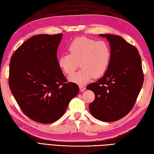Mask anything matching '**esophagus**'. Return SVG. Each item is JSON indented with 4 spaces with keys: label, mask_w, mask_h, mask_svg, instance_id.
Instances as JSON below:
<instances>
[{
    "label": "esophagus",
    "mask_w": 154,
    "mask_h": 154,
    "mask_svg": "<svg viewBox=\"0 0 154 154\" xmlns=\"http://www.w3.org/2000/svg\"><path fill=\"white\" fill-rule=\"evenodd\" d=\"M79 87H80V89L81 91H84L86 89V87L84 85H80Z\"/></svg>",
    "instance_id": "34e87169"
}]
</instances>
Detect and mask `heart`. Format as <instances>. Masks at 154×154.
I'll return each mask as SVG.
<instances>
[{"mask_svg":"<svg viewBox=\"0 0 154 154\" xmlns=\"http://www.w3.org/2000/svg\"><path fill=\"white\" fill-rule=\"evenodd\" d=\"M67 50L69 54L60 55L58 63L65 74H71L79 62L81 69L69 77L72 82L85 84L92 78L103 76L109 68L112 52L106 41H96L86 36L77 37L70 42Z\"/></svg>","mask_w":154,"mask_h":154,"instance_id":"1","label":"heart"}]
</instances>
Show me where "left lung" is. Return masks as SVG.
<instances>
[{"mask_svg": "<svg viewBox=\"0 0 154 154\" xmlns=\"http://www.w3.org/2000/svg\"><path fill=\"white\" fill-rule=\"evenodd\" d=\"M109 42L111 60L103 77L87 88L95 99L88 105L93 117L105 122L123 118L132 110L143 84L141 58L135 46L122 37L101 34Z\"/></svg>", "mask_w": 154, "mask_h": 154, "instance_id": "1", "label": "left lung"}]
</instances>
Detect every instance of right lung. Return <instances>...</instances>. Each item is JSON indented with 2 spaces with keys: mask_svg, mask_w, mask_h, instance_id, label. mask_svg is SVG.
<instances>
[{
  "mask_svg": "<svg viewBox=\"0 0 154 154\" xmlns=\"http://www.w3.org/2000/svg\"><path fill=\"white\" fill-rule=\"evenodd\" d=\"M62 38V33L32 36L11 58V92L23 112L36 122H55L79 92L78 85L67 82L58 66Z\"/></svg>",
  "mask_w": 154,
  "mask_h": 154,
  "instance_id": "right-lung-1",
  "label": "right lung"
}]
</instances>
